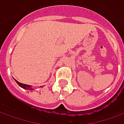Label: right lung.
Listing matches in <instances>:
<instances>
[{
	"mask_svg": "<svg viewBox=\"0 0 124 124\" xmlns=\"http://www.w3.org/2000/svg\"><path fill=\"white\" fill-rule=\"evenodd\" d=\"M14 80L16 83H18V85L20 86V87L23 88V89H26V90H29V91H33L34 90L33 87H32L31 85H26V84H23V83H20L19 81L16 80L14 79ZM43 87V86H41V87Z\"/></svg>",
	"mask_w": 124,
	"mask_h": 124,
	"instance_id": "add662e5",
	"label": "right lung"
}]
</instances>
